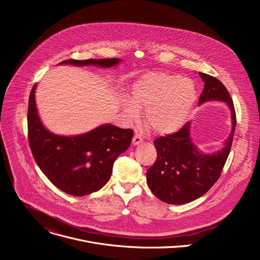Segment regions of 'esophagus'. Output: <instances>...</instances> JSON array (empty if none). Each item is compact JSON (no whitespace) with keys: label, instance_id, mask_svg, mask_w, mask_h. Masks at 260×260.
Segmentation results:
<instances>
[{"label":"esophagus","instance_id":"1","mask_svg":"<svg viewBox=\"0 0 260 260\" xmlns=\"http://www.w3.org/2000/svg\"><path fill=\"white\" fill-rule=\"evenodd\" d=\"M143 142V138L139 135V134H136L135 136H134V138H133V145L134 146H137V145H139V144H141Z\"/></svg>","mask_w":260,"mask_h":260}]
</instances>
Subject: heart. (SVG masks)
I'll return each instance as SVG.
<instances>
[{"label": "heart", "instance_id": "1", "mask_svg": "<svg viewBox=\"0 0 260 260\" xmlns=\"http://www.w3.org/2000/svg\"><path fill=\"white\" fill-rule=\"evenodd\" d=\"M132 103L125 100L126 116L136 119L138 107L146 108L145 122L152 133L167 136L179 131L192 111L198 92L193 82L177 74L152 72L145 74L132 86Z\"/></svg>", "mask_w": 260, "mask_h": 260}]
</instances>
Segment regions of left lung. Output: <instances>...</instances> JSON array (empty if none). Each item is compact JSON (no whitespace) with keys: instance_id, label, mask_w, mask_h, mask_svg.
<instances>
[{"instance_id":"left-lung-1","label":"left lung","mask_w":260,"mask_h":260,"mask_svg":"<svg viewBox=\"0 0 260 260\" xmlns=\"http://www.w3.org/2000/svg\"><path fill=\"white\" fill-rule=\"evenodd\" d=\"M199 74L205 83L199 105L209 101L226 103L232 112V133L224 147L213 154H205L193 145L190 122L154 141L157 158L146 173L147 184L153 194L167 204L182 205L204 196L219 179L232 148L237 119L231 94L215 77Z\"/></svg>"}]
</instances>
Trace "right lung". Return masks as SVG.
<instances>
[{"instance_id":"1","label":"right lung","mask_w":260,"mask_h":260,"mask_svg":"<svg viewBox=\"0 0 260 260\" xmlns=\"http://www.w3.org/2000/svg\"><path fill=\"white\" fill-rule=\"evenodd\" d=\"M120 58L67 59L59 64L114 67ZM31 88L27 108L28 143L43 174L61 191L83 197L100 190L109 181L115 159L131 144L134 132L103 124L86 134L66 137L47 131L42 124Z\"/></svg>"}]
</instances>
